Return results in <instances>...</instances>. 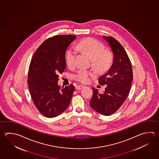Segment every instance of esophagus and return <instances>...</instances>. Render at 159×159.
Instances as JSON below:
<instances>
[{
  "mask_svg": "<svg viewBox=\"0 0 159 159\" xmlns=\"http://www.w3.org/2000/svg\"><path fill=\"white\" fill-rule=\"evenodd\" d=\"M84 87V85H78L77 86H76V89L78 90H80V89H82Z\"/></svg>",
  "mask_w": 159,
  "mask_h": 159,
  "instance_id": "obj_1",
  "label": "esophagus"
}]
</instances>
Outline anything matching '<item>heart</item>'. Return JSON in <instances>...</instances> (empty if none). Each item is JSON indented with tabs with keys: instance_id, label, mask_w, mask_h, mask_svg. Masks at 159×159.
<instances>
[{
	"instance_id": "obj_1",
	"label": "heart",
	"mask_w": 159,
	"mask_h": 159,
	"mask_svg": "<svg viewBox=\"0 0 159 159\" xmlns=\"http://www.w3.org/2000/svg\"><path fill=\"white\" fill-rule=\"evenodd\" d=\"M105 45L98 40L88 38L79 42L76 47L77 50L81 51L92 58V66L99 71H105L110 67L113 56L111 52L105 50ZM76 51L75 49L69 50L66 54V63L70 68L76 65ZM92 72L83 68L79 69L74 78L78 81L86 83L89 80Z\"/></svg>"
}]
</instances>
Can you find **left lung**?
<instances>
[{
    "instance_id": "left-lung-1",
    "label": "left lung",
    "mask_w": 159,
    "mask_h": 159,
    "mask_svg": "<svg viewBox=\"0 0 159 159\" xmlns=\"http://www.w3.org/2000/svg\"><path fill=\"white\" fill-rule=\"evenodd\" d=\"M112 51L113 63L108 71L98 79L100 85H107L103 93L92 88L91 107L99 114L108 116L114 114L125 102L133 80L132 63L123 46L111 36H103Z\"/></svg>"
}]
</instances>
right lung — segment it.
<instances>
[{"instance_id":"right-lung-1","label":"right lung","mask_w":159,"mask_h":159,"mask_svg":"<svg viewBox=\"0 0 159 159\" xmlns=\"http://www.w3.org/2000/svg\"><path fill=\"white\" fill-rule=\"evenodd\" d=\"M76 36L56 35L47 39L34 53L30 62L27 83L36 108L44 116L54 117L68 107L75 87L61 88L58 74L66 69V49Z\"/></svg>"}]
</instances>
